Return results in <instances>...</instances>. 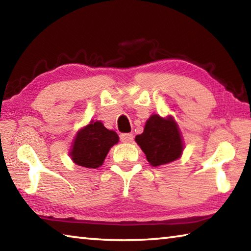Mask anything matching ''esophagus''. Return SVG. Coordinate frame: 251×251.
Masks as SVG:
<instances>
[{
  "mask_svg": "<svg viewBox=\"0 0 251 251\" xmlns=\"http://www.w3.org/2000/svg\"><path fill=\"white\" fill-rule=\"evenodd\" d=\"M121 141L123 143H131L133 142V134H122L121 135Z\"/></svg>",
  "mask_w": 251,
  "mask_h": 251,
  "instance_id": "1",
  "label": "esophagus"
}]
</instances>
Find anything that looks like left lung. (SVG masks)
<instances>
[{
  "label": "left lung",
  "instance_id": "left-lung-1",
  "mask_svg": "<svg viewBox=\"0 0 251 251\" xmlns=\"http://www.w3.org/2000/svg\"><path fill=\"white\" fill-rule=\"evenodd\" d=\"M152 167L180 158L185 145L179 127L174 117L154 114L148 118L144 131L135 137Z\"/></svg>",
  "mask_w": 251,
  "mask_h": 251
}]
</instances>
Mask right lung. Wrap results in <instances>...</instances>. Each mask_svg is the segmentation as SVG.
Wrapping results in <instances>:
<instances>
[{
  "label": "right lung",
  "mask_w": 251,
  "mask_h": 251,
  "mask_svg": "<svg viewBox=\"0 0 251 251\" xmlns=\"http://www.w3.org/2000/svg\"><path fill=\"white\" fill-rule=\"evenodd\" d=\"M118 141L120 137L116 131L106 128L100 121H91L90 124L77 130L69 155L78 166L99 168Z\"/></svg>",
  "instance_id": "1"
}]
</instances>
